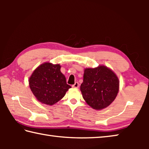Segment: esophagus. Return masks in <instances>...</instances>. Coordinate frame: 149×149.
I'll list each match as a JSON object with an SVG mask.
<instances>
[{
  "instance_id": "1",
  "label": "esophagus",
  "mask_w": 149,
  "mask_h": 149,
  "mask_svg": "<svg viewBox=\"0 0 149 149\" xmlns=\"http://www.w3.org/2000/svg\"><path fill=\"white\" fill-rule=\"evenodd\" d=\"M79 86V84L78 82H75V84L72 85V87L74 88H78Z\"/></svg>"
}]
</instances>
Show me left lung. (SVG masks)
Here are the masks:
<instances>
[{
    "label": "left lung",
    "instance_id": "obj_1",
    "mask_svg": "<svg viewBox=\"0 0 149 149\" xmlns=\"http://www.w3.org/2000/svg\"><path fill=\"white\" fill-rule=\"evenodd\" d=\"M120 81L116 74L104 65L84 70V82L80 87L84 99L96 110L108 107L119 91Z\"/></svg>",
    "mask_w": 149,
    "mask_h": 149
}]
</instances>
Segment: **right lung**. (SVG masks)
<instances>
[{
  "instance_id": "add662e5",
  "label": "right lung",
  "mask_w": 149,
  "mask_h": 149,
  "mask_svg": "<svg viewBox=\"0 0 149 149\" xmlns=\"http://www.w3.org/2000/svg\"><path fill=\"white\" fill-rule=\"evenodd\" d=\"M61 65L42 63L33 72L29 85L33 94L42 104L53 105L61 100L71 86L66 84Z\"/></svg>"
}]
</instances>
